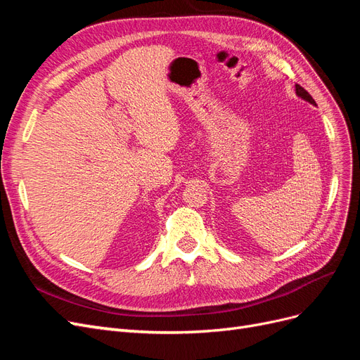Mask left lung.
<instances>
[{
  "label": "left lung",
  "mask_w": 360,
  "mask_h": 360,
  "mask_svg": "<svg viewBox=\"0 0 360 360\" xmlns=\"http://www.w3.org/2000/svg\"><path fill=\"white\" fill-rule=\"evenodd\" d=\"M296 94H297V97H300L302 100H305V101H308V103H311V104H314V106H317L316 104V101H314V98H312L308 92L300 86V85H296Z\"/></svg>",
  "instance_id": "1"
}]
</instances>
